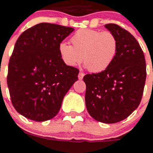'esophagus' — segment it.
I'll return each mask as SVG.
<instances>
[{
    "mask_svg": "<svg viewBox=\"0 0 153 153\" xmlns=\"http://www.w3.org/2000/svg\"><path fill=\"white\" fill-rule=\"evenodd\" d=\"M79 80H82V79H83V77H84V74L82 73V72H79Z\"/></svg>",
    "mask_w": 153,
    "mask_h": 153,
    "instance_id": "1",
    "label": "esophagus"
}]
</instances>
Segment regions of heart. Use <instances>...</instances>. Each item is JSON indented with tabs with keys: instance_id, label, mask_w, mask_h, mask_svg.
Listing matches in <instances>:
<instances>
[{
	"instance_id": "heart-1",
	"label": "heart",
	"mask_w": 153,
	"mask_h": 153,
	"mask_svg": "<svg viewBox=\"0 0 153 153\" xmlns=\"http://www.w3.org/2000/svg\"><path fill=\"white\" fill-rule=\"evenodd\" d=\"M72 46L62 42L59 45L60 58L68 67H74L82 59L91 72L104 71L116 57L118 42L110 32L80 29L71 39Z\"/></svg>"
}]
</instances>
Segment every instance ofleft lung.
Wrapping results in <instances>:
<instances>
[{
    "instance_id": "left-lung-1",
    "label": "left lung",
    "mask_w": 153,
    "mask_h": 153,
    "mask_svg": "<svg viewBox=\"0 0 153 153\" xmlns=\"http://www.w3.org/2000/svg\"><path fill=\"white\" fill-rule=\"evenodd\" d=\"M105 27L116 36L114 62L100 73L86 74V106L94 119L113 124L128 117L140 105L146 80L145 55L133 35L114 24Z\"/></svg>"
}]
</instances>
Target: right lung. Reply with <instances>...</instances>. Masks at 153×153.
Masks as SVG:
<instances>
[{"label":"right lung","mask_w":153,"mask_h":153,"mask_svg":"<svg viewBox=\"0 0 153 153\" xmlns=\"http://www.w3.org/2000/svg\"><path fill=\"white\" fill-rule=\"evenodd\" d=\"M74 28L40 23L20 35L9 63L7 83L15 109L26 118L45 121L57 115L79 71L62 62L59 45Z\"/></svg>","instance_id":"1"}]
</instances>
